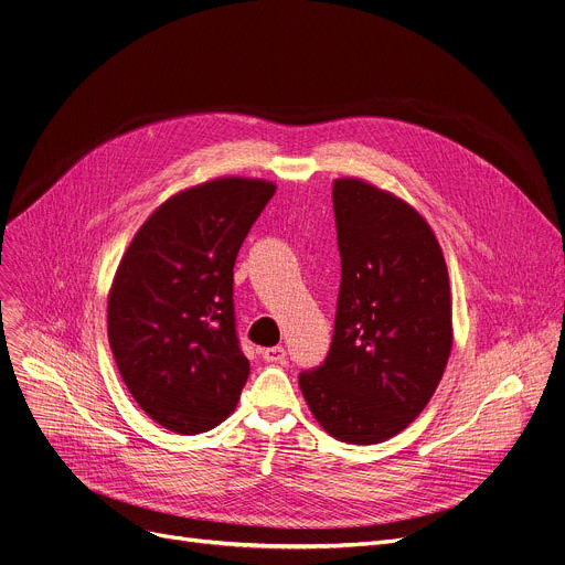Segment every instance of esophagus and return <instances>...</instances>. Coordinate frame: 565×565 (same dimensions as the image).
Returning <instances> with one entry per match:
<instances>
[{
	"label": "esophagus",
	"mask_w": 565,
	"mask_h": 565,
	"mask_svg": "<svg viewBox=\"0 0 565 565\" xmlns=\"http://www.w3.org/2000/svg\"><path fill=\"white\" fill-rule=\"evenodd\" d=\"M262 355L266 363H284L286 361V349L284 347H268L262 349Z\"/></svg>",
	"instance_id": "34e87169"
}]
</instances>
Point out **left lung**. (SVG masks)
<instances>
[{
	"instance_id": "1",
	"label": "left lung",
	"mask_w": 565,
	"mask_h": 565,
	"mask_svg": "<svg viewBox=\"0 0 565 565\" xmlns=\"http://www.w3.org/2000/svg\"><path fill=\"white\" fill-rule=\"evenodd\" d=\"M340 295L327 361L299 374L318 424L381 444L433 398L452 347L450 281L428 221L361 178L333 180Z\"/></svg>"
}]
</instances>
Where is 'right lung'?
<instances>
[{
	"mask_svg": "<svg viewBox=\"0 0 565 565\" xmlns=\"http://www.w3.org/2000/svg\"><path fill=\"white\" fill-rule=\"evenodd\" d=\"M277 184L216 178L178 191L124 252L108 340L143 413L178 435L225 422L249 376L234 327V262Z\"/></svg>",
	"mask_w": 565,
	"mask_h": 565,
	"instance_id": "obj_1",
	"label": "right lung"
}]
</instances>
